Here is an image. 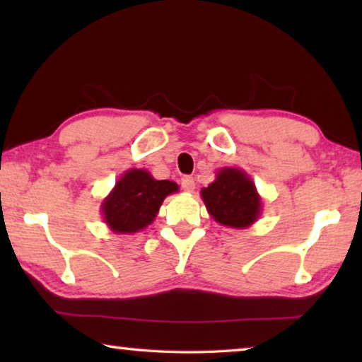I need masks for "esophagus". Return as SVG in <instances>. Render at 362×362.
<instances>
[{
	"instance_id": "34e87169",
	"label": "esophagus",
	"mask_w": 362,
	"mask_h": 362,
	"mask_svg": "<svg viewBox=\"0 0 362 362\" xmlns=\"http://www.w3.org/2000/svg\"><path fill=\"white\" fill-rule=\"evenodd\" d=\"M180 185H182V188H183V192L192 193L193 189H194V187H196V183H194V179H193V177L185 175V177H183V179L180 180Z\"/></svg>"
}]
</instances>
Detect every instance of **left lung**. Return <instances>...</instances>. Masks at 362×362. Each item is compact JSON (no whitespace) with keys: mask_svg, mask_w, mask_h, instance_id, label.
Returning a JSON list of instances; mask_svg holds the SVG:
<instances>
[{"mask_svg":"<svg viewBox=\"0 0 362 362\" xmlns=\"http://www.w3.org/2000/svg\"><path fill=\"white\" fill-rule=\"evenodd\" d=\"M201 198L209 216L228 228H249L262 216V196L240 168L218 169L216 180L201 189Z\"/></svg>","mask_w":362,"mask_h":362,"instance_id":"8db88e82","label":"left lung"}]
</instances>
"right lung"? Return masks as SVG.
<instances>
[{
    "instance_id": "obj_1",
    "label": "right lung",
    "mask_w": 362,
    "mask_h": 362,
    "mask_svg": "<svg viewBox=\"0 0 362 362\" xmlns=\"http://www.w3.org/2000/svg\"><path fill=\"white\" fill-rule=\"evenodd\" d=\"M179 192L170 180H156L145 169L132 168L122 174L112 192L103 198V222L116 235H134L156 218L166 196Z\"/></svg>"
}]
</instances>
